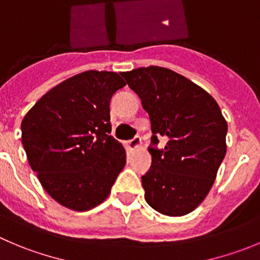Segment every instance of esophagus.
I'll list each match as a JSON object with an SVG mask.
<instances>
[{"instance_id":"obj_1","label":"esophagus","mask_w":260,"mask_h":260,"mask_svg":"<svg viewBox=\"0 0 260 260\" xmlns=\"http://www.w3.org/2000/svg\"><path fill=\"white\" fill-rule=\"evenodd\" d=\"M140 144H142V140H140V138L135 137L134 139L128 140V142L126 143V147H127L128 150H134V149H137L138 147H140Z\"/></svg>"}]
</instances>
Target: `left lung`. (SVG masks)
Listing matches in <instances>:
<instances>
[{"label":"left lung","instance_id":"1","mask_svg":"<svg viewBox=\"0 0 260 260\" xmlns=\"http://www.w3.org/2000/svg\"><path fill=\"white\" fill-rule=\"evenodd\" d=\"M142 100L152 127V165L142 176L147 203L166 216L194 211L211 190L226 154L227 122L212 95L159 66L120 73ZM168 139L165 148L157 138Z\"/></svg>","mask_w":260,"mask_h":260}]
</instances>
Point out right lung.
I'll list each match as a JSON object with an SVG mask.
<instances>
[{
	"label": "right lung",
	"mask_w": 260,
	"mask_h": 260,
	"mask_svg": "<svg viewBox=\"0 0 260 260\" xmlns=\"http://www.w3.org/2000/svg\"><path fill=\"white\" fill-rule=\"evenodd\" d=\"M122 86L118 74L85 71L52 88L23 118L29 165L61 206L94 208L122 171L125 149L110 135L111 98Z\"/></svg>",
	"instance_id": "add662e5"
}]
</instances>
